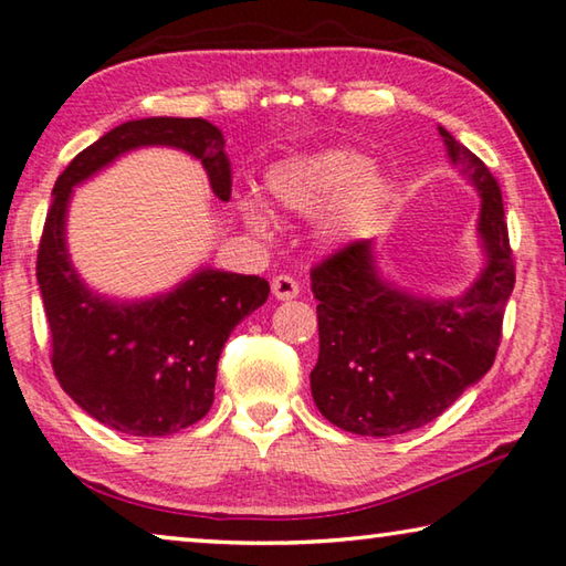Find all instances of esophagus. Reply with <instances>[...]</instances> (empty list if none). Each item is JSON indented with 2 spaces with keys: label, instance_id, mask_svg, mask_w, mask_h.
Here are the masks:
<instances>
[{
  "label": "esophagus",
  "instance_id": "1",
  "mask_svg": "<svg viewBox=\"0 0 566 566\" xmlns=\"http://www.w3.org/2000/svg\"><path fill=\"white\" fill-rule=\"evenodd\" d=\"M272 294L276 300H294L300 294V282L290 274H280L272 280Z\"/></svg>",
  "mask_w": 566,
  "mask_h": 566
}]
</instances>
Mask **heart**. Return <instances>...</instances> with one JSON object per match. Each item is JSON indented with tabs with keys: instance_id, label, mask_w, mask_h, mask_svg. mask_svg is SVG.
<instances>
[{
	"instance_id": "b5f03b06",
	"label": "heart",
	"mask_w": 566,
	"mask_h": 566,
	"mask_svg": "<svg viewBox=\"0 0 566 566\" xmlns=\"http://www.w3.org/2000/svg\"><path fill=\"white\" fill-rule=\"evenodd\" d=\"M266 196L276 209L310 217L322 209L317 234L345 241L378 217L390 196V181L378 166L353 148H322L280 160L266 170ZM254 229H266V213L247 203Z\"/></svg>"
}]
</instances>
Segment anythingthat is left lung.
Wrapping results in <instances>:
<instances>
[{
    "instance_id": "left-lung-1",
    "label": "left lung",
    "mask_w": 566,
    "mask_h": 566,
    "mask_svg": "<svg viewBox=\"0 0 566 566\" xmlns=\"http://www.w3.org/2000/svg\"><path fill=\"white\" fill-rule=\"evenodd\" d=\"M453 166L479 188L486 269L459 300H416L380 280L370 241H349L312 266L319 360L312 398L332 426L357 436H398L436 420L491 370L514 256L499 181L441 128Z\"/></svg>"
}]
</instances>
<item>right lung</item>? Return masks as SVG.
I'll use <instances>...</instances> for the list:
<instances>
[{
	"label": "right lung",
	"mask_w": 566,
	"mask_h": 566,
	"mask_svg": "<svg viewBox=\"0 0 566 566\" xmlns=\"http://www.w3.org/2000/svg\"><path fill=\"white\" fill-rule=\"evenodd\" d=\"M140 146H174L199 158L213 193L229 201L231 168L217 125L201 118L123 123L70 160L55 181L38 249V282L62 390L107 428L170 436L209 412L223 343L266 302L269 282L201 269L164 297L133 304L101 300L80 282L65 249L73 186Z\"/></svg>",
	"instance_id": "right-lung-1"
}]
</instances>
